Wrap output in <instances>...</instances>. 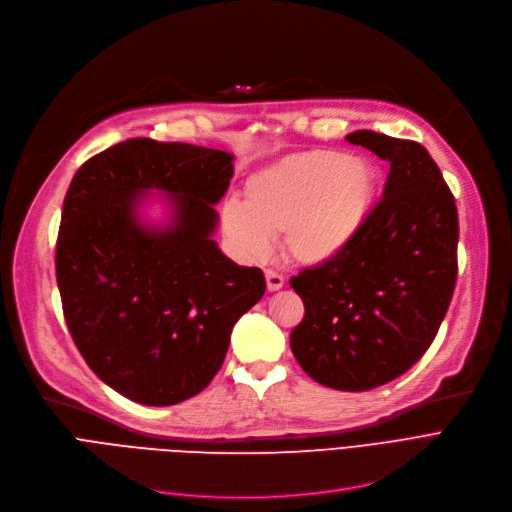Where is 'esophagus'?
<instances>
[{
	"label": "esophagus",
	"mask_w": 512,
	"mask_h": 512,
	"mask_svg": "<svg viewBox=\"0 0 512 512\" xmlns=\"http://www.w3.org/2000/svg\"><path fill=\"white\" fill-rule=\"evenodd\" d=\"M264 277H266V287H269V291H277L283 287L285 283V277L273 269H266L264 271Z\"/></svg>",
	"instance_id": "obj_1"
}]
</instances>
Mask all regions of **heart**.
Returning a JSON list of instances; mask_svg holds the SVG:
<instances>
[{
	"label": "heart",
	"mask_w": 512,
	"mask_h": 512,
	"mask_svg": "<svg viewBox=\"0 0 512 512\" xmlns=\"http://www.w3.org/2000/svg\"><path fill=\"white\" fill-rule=\"evenodd\" d=\"M243 196V204L223 206V231L237 254L264 258L271 237L283 233L287 256L314 264L356 235L375 198V175L364 160L312 150L258 170Z\"/></svg>",
	"instance_id": "b5f03b06"
}]
</instances>
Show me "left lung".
I'll use <instances>...</instances> for the list:
<instances>
[{"mask_svg": "<svg viewBox=\"0 0 512 512\" xmlns=\"http://www.w3.org/2000/svg\"><path fill=\"white\" fill-rule=\"evenodd\" d=\"M389 162L381 200L348 246L289 285L304 302L291 352L321 385L364 392L406 373L431 346L458 273L454 196L421 143L346 137Z\"/></svg>", "mask_w": 512, "mask_h": 512, "instance_id": "1", "label": "left lung"}]
</instances>
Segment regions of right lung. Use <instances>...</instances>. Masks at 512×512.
I'll return each instance as SVG.
<instances>
[{
  "mask_svg": "<svg viewBox=\"0 0 512 512\" xmlns=\"http://www.w3.org/2000/svg\"><path fill=\"white\" fill-rule=\"evenodd\" d=\"M233 156L148 137L120 141L72 177L56 241L64 319L89 369L125 398L170 406L223 367L233 325L262 296L258 266L210 239ZM174 193L166 232L135 221L141 190Z\"/></svg>",
  "mask_w": 512,
  "mask_h": 512,
  "instance_id": "add662e5",
  "label": "right lung"
}]
</instances>
